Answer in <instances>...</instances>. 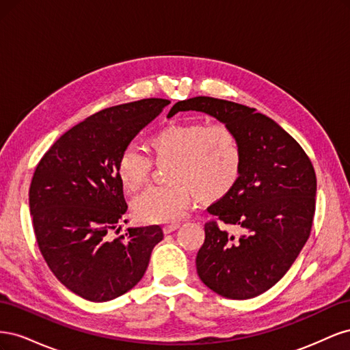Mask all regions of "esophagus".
Wrapping results in <instances>:
<instances>
[{"instance_id":"1","label":"esophagus","mask_w":350,"mask_h":350,"mask_svg":"<svg viewBox=\"0 0 350 350\" xmlns=\"http://www.w3.org/2000/svg\"><path fill=\"white\" fill-rule=\"evenodd\" d=\"M178 228H179V225H176V224H174V225H166V226H163V234H165V235L171 234V232L176 230Z\"/></svg>"}]
</instances>
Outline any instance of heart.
Wrapping results in <instances>:
<instances>
[{"label":"heart","mask_w":350,"mask_h":350,"mask_svg":"<svg viewBox=\"0 0 350 350\" xmlns=\"http://www.w3.org/2000/svg\"><path fill=\"white\" fill-rule=\"evenodd\" d=\"M156 162L171 161L167 181L150 187L133 201L135 217L144 224H172L187 216L194 193L217 200L238 183L242 146L237 131L226 122L189 121L171 124L149 137ZM152 161L134 147L124 149L116 174L129 191H139L149 181Z\"/></svg>","instance_id":"1"}]
</instances>
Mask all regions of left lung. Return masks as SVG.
<instances>
[{
	"mask_svg": "<svg viewBox=\"0 0 350 350\" xmlns=\"http://www.w3.org/2000/svg\"><path fill=\"white\" fill-rule=\"evenodd\" d=\"M200 111L229 124L242 146V169L228 194L207 207L217 217L204 225L196 264L207 288L228 299L269 291L291 269L308 241L315 213L317 178L299 143L269 116L245 105L197 96L169 111ZM167 115V116H169ZM244 229L239 238L217 221Z\"/></svg>",
	"mask_w": 350,
	"mask_h": 350,
	"instance_id": "8db88e82",
	"label": "left lung"
}]
</instances>
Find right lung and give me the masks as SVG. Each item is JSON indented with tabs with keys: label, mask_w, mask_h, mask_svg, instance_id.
Returning <instances> with one entry per match:
<instances>
[{
	"label": "right lung",
	"mask_w": 350,
	"mask_h": 350,
	"mask_svg": "<svg viewBox=\"0 0 350 350\" xmlns=\"http://www.w3.org/2000/svg\"><path fill=\"white\" fill-rule=\"evenodd\" d=\"M167 99H142L90 115L51 146L29 189L38 247L55 278L81 298L105 302L142 280L161 226L108 238L126 211L116 161Z\"/></svg>",
	"instance_id": "right-lung-1"
}]
</instances>
